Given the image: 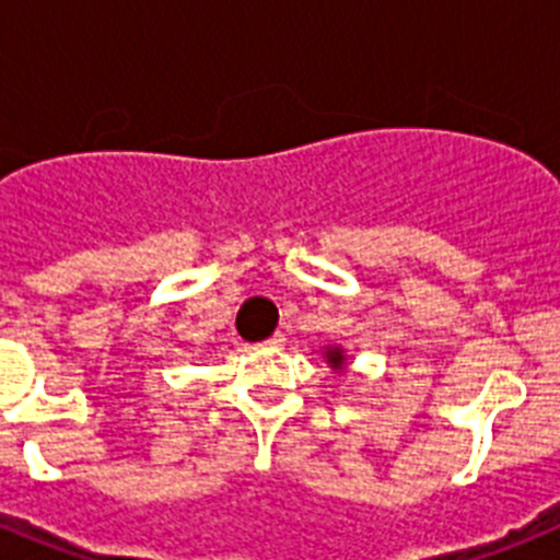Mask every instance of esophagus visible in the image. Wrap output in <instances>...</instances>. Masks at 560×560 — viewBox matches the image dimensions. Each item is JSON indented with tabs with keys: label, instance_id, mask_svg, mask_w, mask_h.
Listing matches in <instances>:
<instances>
[{
	"label": "esophagus",
	"instance_id": "esophagus-1",
	"mask_svg": "<svg viewBox=\"0 0 560 560\" xmlns=\"http://www.w3.org/2000/svg\"><path fill=\"white\" fill-rule=\"evenodd\" d=\"M283 334H275V336H271V339H266L264 341V345H266V348H280V345H283Z\"/></svg>",
	"mask_w": 560,
	"mask_h": 560
}]
</instances>
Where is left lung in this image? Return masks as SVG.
<instances>
[{"label": "left lung", "instance_id": "1", "mask_svg": "<svg viewBox=\"0 0 560 560\" xmlns=\"http://www.w3.org/2000/svg\"><path fill=\"white\" fill-rule=\"evenodd\" d=\"M323 359L330 370H336V373H345V370H348V355H345V348H339V345H328V348L323 350Z\"/></svg>", "mask_w": 560, "mask_h": 560}]
</instances>
